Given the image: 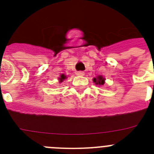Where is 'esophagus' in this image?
<instances>
[{
	"mask_svg": "<svg viewBox=\"0 0 154 154\" xmlns=\"http://www.w3.org/2000/svg\"><path fill=\"white\" fill-rule=\"evenodd\" d=\"M77 75H84V72H78L76 73Z\"/></svg>",
	"mask_w": 154,
	"mask_h": 154,
	"instance_id": "34e87169",
	"label": "esophagus"
}]
</instances>
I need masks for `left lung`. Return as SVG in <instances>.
Wrapping results in <instances>:
<instances>
[{"label": "left lung", "instance_id": "8db88e82", "mask_svg": "<svg viewBox=\"0 0 154 154\" xmlns=\"http://www.w3.org/2000/svg\"><path fill=\"white\" fill-rule=\"evenodd\" d=\"M93 82L96 83V85H103L105 83V79L102 75H98L96 78L93 79Z\"/></svg>", "mask_w": 154, "mask_h": 154}]
</instances>
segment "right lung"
<instances>
[{
  "instance_id": "obj_1",
  "label": "right lung",
  "mask_w": 154,
  "mask_h": 154,
  "mask_svg": "<svg viewBox=\"0 0 154 154\" xmlns=\"http://www.w3.org/2000/svg\"><path fill=\"white\" fill-rule=\"evenodd\" d=\"M66 78H67V77H66V75H65L64 74H62L60 75V78H58V80H59V82H62L64 81V79H65Z\"/></svg>"
}]
</instances>
